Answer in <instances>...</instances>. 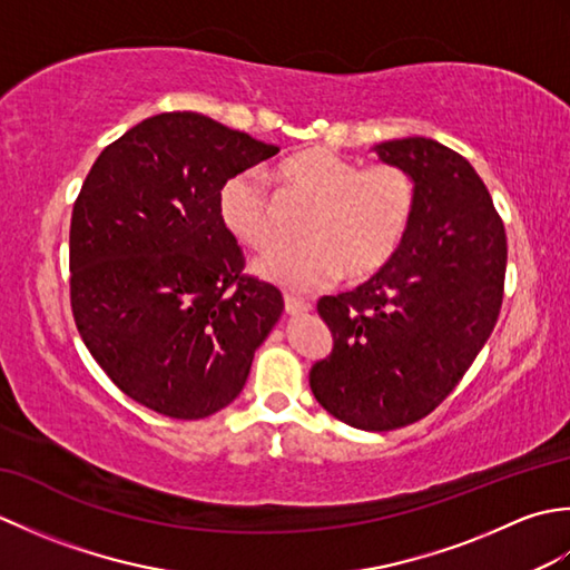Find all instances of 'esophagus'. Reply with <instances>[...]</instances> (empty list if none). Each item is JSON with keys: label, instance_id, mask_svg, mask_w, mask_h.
I'll return each instance as SVG.
<instances>
[{"label": "esophagus", "instance_id": "1", "mask_svg": "<svg viewBox=\"0 0 570 570\" xmlns=\"http://www.w3.org/2000/svg\"><path fill=\"white\" fill-rule=\"evenodd\" d=\"M284 306H286V313L288 316H306V313L311 311V304L308 301H301V298H296V296H286L284 298Z\"/></svg>", "mask_w": 570, "mask_h": 570}]
</instances>
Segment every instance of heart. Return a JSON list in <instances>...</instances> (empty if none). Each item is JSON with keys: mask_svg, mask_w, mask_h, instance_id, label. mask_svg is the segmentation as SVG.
I'll use <instances>...</instances> for the list:
<instances>
[{"mask_svg": "<svg viewBox=\"0 0 570 570\" xmlns=\"http://www.w3.org/2000/svg\"><path fill=\"white\" fill-rule=\"evenodd\" d=\"M282 184L311 203L301 225L304 245L282 247L257 264L264 282L292 292H316L343 276L365 282L392 262L416 210V184L399 166L360 168L331 149H306L276 166ZM220 217L227 233L252 249L274 242L272 203L254 171L225 180Z\"/></svg>", "mask_w": 570, "mask_h": 570, "instance_id": "heart-1", "label": "heart"}]
</instances>
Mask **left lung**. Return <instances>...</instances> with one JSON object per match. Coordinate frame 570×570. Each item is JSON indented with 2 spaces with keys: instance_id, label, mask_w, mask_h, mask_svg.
Returning a JSON list of instances; mask_svg holds the SVG:
<instances>
[{
  "instance_id": "obj_1",
  "label": "left lung",
  "mask_w": 570,
  "mask_h": 570,
  "mask_svg": "<svg viewBox=\"0 0 570 570\" xmlns=\"http://www.w3.org/2000/svg\"><path fill=\"white\" fill-rule=\"evenodd\" d=\"M372 151L416 184V210L392 262L355 292L323 296L331 355L311 392L347 426L392 431L455 390L498 323L507 269L504 225L475 168L426 137Z\"/></svg>"
}]
</instances>
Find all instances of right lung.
<instances>
[{"instance_id":"add662e5","label":"right lung","mask_w":570,"mask_h":570,"mask_svg":"<svg viewBox=\"0 0 570 570\" xmlns=\"http://www.w3.org/2000/svg\"><path fill=\"white\" fill-rule=\"evenodd\" d=\"M278 154L198 112L144 119L92 164L70 220V306L90 355L156 414L235 402L284 298L242 276L227 178Z\"/></svg>"}]
</instances>
